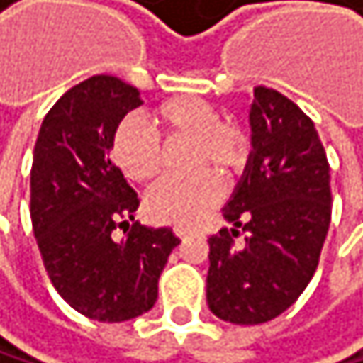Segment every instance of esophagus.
Listing matches in <instances>:
<instances>
[{"label": "esophagus", "mask_w": 363, "mask_h": 363, "mask_svg": "<svg viewBox=\"0 0 363 363\" xmlns=\"http://www.w3.org/2000/svg\"><path fill=\"white\" fill-rule=\"evenodd\" d=\"M174 230H176V235L180 237V240H185V237L189 235V230H187V228H183V226H176Z\"/></svg>", "instance_id": "34e87169"}]
</instances>
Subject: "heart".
<instances>
[{"label":"heart","mask_w":363,"mask_h":363,"mask_svg":"<svg viewBox=\"0 0 363 363\" xmlns=\"http://www.w3.org/2000/svg\"><path fill=\"white\" fill-rule=\"evenodd\" d=\"M150 123L128 117L111 137V159L119 172L147 183L163 169L165 141L189 139L187 165L196 172L165 178L147 194V213L169 224H198L222 196L220 172L230 178L240 174L252 155L250 133L235 119H222L220 111L198 95H176L150 113Z\"/></svg>","instance_id":"heart-1"}]
</instances>
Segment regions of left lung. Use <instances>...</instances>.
<instances>
[{
    "label": "left lung",
    "instance_id": "1",
    "mask_svg": "<svg viewBox=\"0 0 363 363\" xmlns=\"http://www.w3.org/2000/svg\"><path fill=\"white\" fill-rule=\"evenodd\" d=\"M252 157L208 237L206 303L233 325H261L309 285L331 224V176L313 121L283 93L255 86ZM242 236V242H235Z\"/></svg>",
    "mask_w": 363,
    "mask_h": 363
}]
</instances>
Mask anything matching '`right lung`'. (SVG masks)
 Segmentation results:
<instances>
[{"label": "right lung", "mask_w": 363, "mask_h": 363, "mask_svg": "<svg viewBox=\"0 0 363 363\" xmlns=\"http://www.w3.org/2000/svg\"><path fill=\"white\" fill-rule=\"evenodd\" d=\"M139 104L137 86L93 76L50 108L34 145L30 216L43 266L58 294L100 323L155 307L159 277L180 244L172 228H128L139 198L108 152L119 121ZM121 225L129 233L115 242Z\"/></svg>", "instance_id": "1"}]
</instances>
